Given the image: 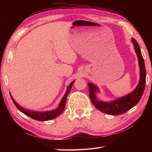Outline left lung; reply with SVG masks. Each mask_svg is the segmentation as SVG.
Returning <instances> with one entry per match:
<instances>
[{"instance_id":"1","label":"left lung","mask_w":152,"mask_h":152,"mask_svg":"<svg viewBox=\"0 0 152 152\" xmlns=\"http://www.w3.org/2000/svg\"><path fill=\"white\" fill-rule=\"evenodd\" d=\"M132 43L134 45L135 52L137 54V59L139 62L140 78L139 83L134 90L126 96H122L111 102H103L99 100L96 97V93H99L98 86L89 82V96L91 102L94 107L98 109L99 111L104 113H107L112 115H117L124 113L128 111L138 103L141 96L143 94L146 84V68L145 61L142 56L139 44L134 39H131Z\"/></svg>"}]
</instances>
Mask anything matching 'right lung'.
Masks as SVG:
<instances>
[{
	"label": "right lung",
	"instance_id": "1",
	"mask_svg": "<svg viewBox=\"0 0 152 152\" xmlns=\"http://www.w3.org/2000/svg\"><path fill=\"white\" fill-rule=\"evenodd\" d=\"M75 80H73L72 82L70 84V85L68 86V88L66 91V93L65 95L63 96V97L62 98L60 103L59 104V106L56 109H54L53 110H49V111H45V112H36V111H33V110H30L26 108H23L21 107V106L18 104L16 102L15 100L14 99L12 98V96H11L10 93V96L11 99L13 102L14 104H15L16 108L20 110V112L22 113H23L26 115L28 116L31 117V118L35 119V120L37 121H49V120H52V119L57 117L58 116L60 115L63 111L65 109V105H66V98L68 94L70 93V91L72 89V87L74 83Z\"/></svg>",
	"mask_w": 152,
	"mask_h": 152
}]
</instances>
